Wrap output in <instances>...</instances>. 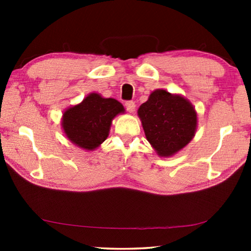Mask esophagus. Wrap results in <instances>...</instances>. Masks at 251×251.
I'll use <instances>...</instances> for the list:
<instances>
[{
    "instance_id": "34e87169",
    "label": "esophagus",
    "mask_w": 251,
    "mask_h": 251,
    "mask_svg": "<svg viewBox=\"0 0 251 251\" xmlns=\"http://www.w3.org/2000/svg\"><path fill=\"white\" fill-rule=\"evenodd\" d=\"M125 106H126V111H128L129 113H132L133 111H135V108H136V104L133 101H126Z\"/></svg>"
}]
</instances>
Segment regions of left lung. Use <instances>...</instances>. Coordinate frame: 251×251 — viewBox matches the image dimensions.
Listing matches in <instances>:
<instances>
[{
	"label": "left lung",
	"mask_w": 251,
	"mask_h": 251,
	"mask_svg": "<svg viewBox=\"0 0 251 251\" xmlns=\"http://www.w3.org/2000/svg\"><path fill=\"white\" fill-rule=\"evenodd\" d=\"M138 115L145 136L161 156H170L187 145L197 129V113L181 96L162 89L151 94L140 105Z\"/></svg>",
	"instance_id": "left-lung-1"
}]
</instances>
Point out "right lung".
<instances>
[{"mask_svg": "<svg viewBox=\"0 0 251 251\" xmlns=\"http://www.w3.org/2000/svg\"><path fill=\"white\" fill-rule=\"evenodd\" d=\"M123 112L122 104L115 99L90 94L81 104L64 113V131L81 149L95 150L107 138L114 116Z\"/></svg>", "mask_w": 251, "mask_h": 251, "instance_id": "1", "label": "right lung"}]
</instances>
